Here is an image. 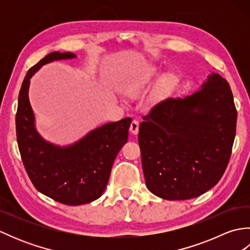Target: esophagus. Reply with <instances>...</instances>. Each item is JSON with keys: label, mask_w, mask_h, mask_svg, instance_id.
Segmentation results:
<instances>
[{"label": "esophagus", "mask_w": 250, "mask_h": 250, "mask_svg": "<svg viewBox=\"0 0 250 250\" xmlns=\"http://www.w3.org/2000/svg\"><path fill=\"white\" fill-rule=\"evenodd\" d=\"M139 128H140V121L136 120V119L132 120L131 125H130V131H131V133H133V134H137V133H139Z\"/></svg>", "instance_id": "obj_1"}]
</instances>
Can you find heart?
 Wrapping results in <instances>:
<instances>
[{"instance_id":"obj_1","label":"heart","mask_w":250,"mask_h":250,"mask_svg":"<svg viewBox=\"0 0 250 250\" xmlns=\"http://www.w3.org/2000/svg\"><path fill=\"white\" fill-rule=\"evenodd\" d=\"M175 83V76L172 75V74H168V75L164 76L162 78V81L160 83V88L162 90H167L168 88H171Z\"/></svg>"}]
</instances>
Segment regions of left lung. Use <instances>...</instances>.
Here are the masks:
<instances>
[{"instance_id": "left-lung-1", "label": "left lung", "mask_w": 250, "mask_h": 250, "mask_svg": "<svg viewBox=\"0 0 250 250\" xmlns=\"http://www.w3.org/2000/svg\"><path fill=\"white\" fill-rule=\"evenodd\" d=\"M236 119L229 83L216 73L192 94L152 106L139 133L148 190L188 200L213 188L230 161Z\"/></svg>"}]
</instances>
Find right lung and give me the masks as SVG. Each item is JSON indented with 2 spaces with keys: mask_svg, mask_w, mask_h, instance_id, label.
<instances>
[{
  "mask_svg": "<svg viewBox=\"0 0 250 250\" xmlns=\"http://www.w3.org/2000/svg\"><path fill=\"white\" fill-rule=\"evenodd\" d=\"M75 57L55 51L32 66L21 84L16 114L17 143L26 174L36 190L65 205L86 204L103 194L117 153L128 142L131 124V118L106 124L64 148L42 139L29 102L30 78L46 63Z\"/></svg>",
  "mask_w": 250,
  "mask_h": 250,
  "instance_id": "obj_1",
  "label": "right lung"
}]
</instances>
